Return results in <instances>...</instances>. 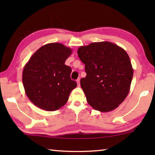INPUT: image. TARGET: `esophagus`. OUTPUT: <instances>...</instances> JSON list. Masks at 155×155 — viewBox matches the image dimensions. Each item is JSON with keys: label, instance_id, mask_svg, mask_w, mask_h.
<instances>
[{"label": "esophagus", "instance_id": "obj_1", "mask_svg": "<svg viewBox=\"0 0 155 155\" xmlns=\"http://www.w3.org/2000/svg\"><path fill=\"white\" fill-rule=\"evenodd\" d=\"M77 83L78 87H80V79H79V78L77 80Z\"/></svg>", "mask_w": 155, "mask_h": 155}]
</instances>
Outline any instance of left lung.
Segmentation results:
<instances>
[{
  "label": "left lung",
  "mask_w": 155,
  "mask_h": 155,
  "mask_svg": "<svg viewBox=\"0 0 155 155\" xmlns=\"http://www.w3.org/2000/svg\"><path fill=\"white\" fill-rule=\"evenodd\" d=\"M78 57L87 75L81 86L89 104L97 111L116 109L129 93L133 69L124 49L109 41L80 46Z\"/></svg>",
  "instance_id": "8db88e82"
}]
</instances>
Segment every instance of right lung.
I'll return each mask as SVG.
<instances>
[{"label": "right lung", "mask_w": 155, "mask_h": 155, "mask_svg": "<svg viewBox=\"0 0 155 155\" xmlns=\"http://www.w3.org/2000/svg\"><path fill=\"white\" fill-rule=\"evenodd\" d=\"M72 50L61 43L47 44L30 57L22 72V83L30 101L45 111L58 110L65 105L77 87L70 78L71 68L65 61Z\"/></svg>", "instance_id": "right-lung-1"}]
</instances>
